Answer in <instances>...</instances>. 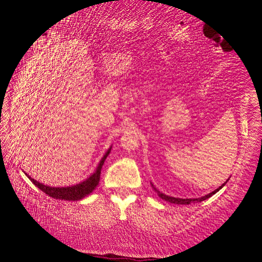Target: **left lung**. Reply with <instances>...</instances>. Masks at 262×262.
Instances as JSON below:
<instances>
[{"instance_id":"obj_1","label":"left lung","mask_w":262,"mask_h":262,"mask_svg":"<svg viewBox=\"0 0 262 262\" xmlns=\"http://www.w3.org/2000/svg\"><path fill=\"white\" fill-rule=\"evenodd\" d=\"M229 181V178L228 180L222 185V186H220L217 189H215L214 191H212L211 193H209V194H207V195H204V196H202V198H199V199H180V198H173V196H169V195H166V194H163V193H161L160 191H158L155 187H154V185L152 184V187H153V189L157 192V194H158V196L159 198H161L162 200H164V201H167V202H169V203H172V204H177V205H189V204H191V203H199V202H203V201H205V200H207V199H209L210 196H212L213 194H215L216 192L220 190V189H222L224 186H225V184L227 183Z\"/></svg>"}]
</instances>
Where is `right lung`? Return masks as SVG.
Masks as SVG:
<instances>
[{
	"mask_svg": "<svg viewBox=\"0 0 262 262\" xmlns=\"http://www.w3.org/2000/svg\"><path fill=\"white\" fill-rule=\"evenodd\" d=\"M110 150H112V147H110L105 153V155L103 156V158L101 159V161L99 163L98 168L95 169L93 174H91L86 181L81 182L79 184H76L74 186H71V187H61V188L50 187V186L43 185V184L35 181L34 178H32L26 173H25V175L30 178L31 182L35 186H37L40 190H42L46 194H48L49 196H52L53 199L64 200V201H79L81 199H84L85 196H87L88 194H90L91 192L96 188V186L99 185L101 170H102V167L105 162V159L107 158V156L110 153Z\"/></svg>",
	"mask_w": 262,
	"mask_h": 262,
	"instance_id": "add662e5",
	"label": "right lung"
}]
</instances>
